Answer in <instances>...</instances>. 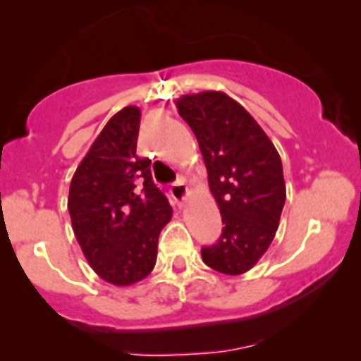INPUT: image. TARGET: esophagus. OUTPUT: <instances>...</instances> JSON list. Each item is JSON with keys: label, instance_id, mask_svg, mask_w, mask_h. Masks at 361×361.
Wrapping results in <instances>:
<instances>
[{"label": "esophagus", "instance_id": "34e87169", "mask_svg": "<svg viewBox=\"0 0 361 361\" xmlns=\"http://www.w3.org/2000/svg\"><path fill=\"white\" fill-rule=\"evenodd\" d=\"M169 192H171V195H173L174 201H176L178 206H183L185 199H187V195H188V188H187V185H185V181L181 180V178L178 181H174L173 185H171Z\"/></svg>", "mask_w": 361, "mask_h": 361}]
</instances>
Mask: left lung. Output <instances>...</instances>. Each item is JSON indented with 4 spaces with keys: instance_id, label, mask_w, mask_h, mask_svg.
<instances>
[{
    "instance_id": "1",
    "label": "left lung",
    "mask_w": 361,
    "mask_h": 361,
    "mask_svg": "<svg viewBox=\"0 0 361 361\" xmlns=\"http://www.w3.org/2000/svg\"><path fill=\"white\" fill-rule=\"evenodd\" d=\"M176 106L197 137L224 224L216 245L201 250L204 264L221 274H245L279 227L286 199L281 157L257 120L227 94H188Z\"/></svg>"
}]
</instances>
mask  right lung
I'll use <instances>...</instances> for the list:
<instances>
[{
  "instance_id": "1",
  "label": "right lung",
  "mask_w": 361,
  "mask_h": 361,
  "mask_svg": "<svg viewBox=\"0 0 361 361\" xmlns=\"http://www.w3.org/2000/svg\"><path fill=\"white\" fill-rule=\"evenodd\" d=\"M140 120L137 106L115 113L69 185L76 241L94 272L115 286H130L154 271L159 234L173 216L152 180V160L136 155Z\"/></svg>"
}]
</instances>
